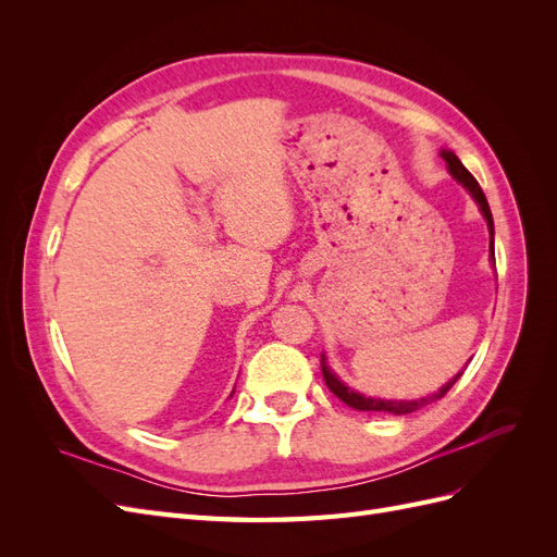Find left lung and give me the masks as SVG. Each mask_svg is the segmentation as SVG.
Returning <instances> with one entry per match:
<instances>
[{
    "label": "left lung",
    "mask_w": 557,
    "mask_h": 557,
    "mask_svg": "<svg viewBox=\"0 0 557 557\" xmlns=\"http://www.w3.org/2000/svg\"><path fill=\"white\" fill-rule=\"evenodd\" d=\"M442 158L446 160L448 172L455 176V181H460V183L465 185V188L471 193V197L476 199V205L481 207V213L485 215V221H487V230H491V252H493V260H495V250H493V232H495V227H493V213H491V207H487V199H485V195H483V190H481L479 181L467 172V166L458 160V156L450 153V150H442ZM320 369H323L325 385H327L330 391H332L336 397H339L344 404H348V407L358 409V411H369V413H395V416L413 413V411H418V409H423L425 404H432V401H436V399H442V397L450 391L453 383L458 381L460 374H462V372H460L453 381H448L440 393H434V395H430V397L416 399V401H391V399H372V397H364V395H360V393H356V391H350L348 385H344L339 379H336V376L332 374V369H330L327 362H325V356H320Z\"/></svg>",
    "instance_id": "obj_1"
}]
</instances>
